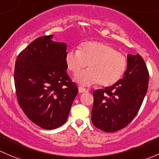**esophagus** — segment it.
<instances>
[{
  "label": "esophagus",
  "instance_id": "34e87169",
  "mask_svg": "<svg viewBox=\"0 0 159 159\" xmlns=\"http://www.w3.org/2000/svg\"><path fill=\"white\" fill-rule=\"evenodd\" d=\"M78 92H79V93H84V92H88V90L85 89V88H82V87H79V88H78Z\"/></svg>",
  "mask_w": 159,
  "mask_h": 159
}]
</instances>
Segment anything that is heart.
I'll return each mask as SVG.
<instances>
[{"instance_id": "1", "label": "heart", "mask_w": 159, "mask_h": 159, "mask_svg": "<svg viewBox=\"0 0 159 159\" xmlns=\"http://www.w3.org/2000/svg\"><path fill=\"white\" fill-rule=\"evenodd\" d=\"M66 67L77 74L88 65L89 69L80 72L75 80L81 85L97 84L102 87L115 84L123 78L127 68V58L113 46L101 42L82 43L78 49L68 50L65 56Z\"/></svg>"}]
</instances>
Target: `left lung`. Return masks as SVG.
<instances>
[{
	"instance_id": "left-lung-1",
	"label": "left lung",
	"mask_w": 159,
	"mask_h": 159,
	"mask_svg": "<svg viewBox=\"0 0 159 159\" xmlns=\"http://www.w3.org/2000/svg\"><path fill=\"white\" fill-rule=\"evenodd\" d=\"M148 85V71L139 54L127 56V68L123 78L105 89L93 91L91 120L107 133L118 131L136 116Z\"/></svg>"
}]
</instances>
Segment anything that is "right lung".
<instances>
[{"instance_id":"obj_1","label":"right lung","mask_w":159,"mask_h":159,"mask_svg":"<svg viewBox=\"0 0 159 159\" xmlns=\"http://www.w3.org/2000/svg\"><path fill=\"white\" fill-rule=\"evenodd\" d=\"M53 36L32 42L17 56L14 71L20 106L32 122L46 129L66 123L78 92L66 73L67 45L53 41Z\"/></svg>"}]
</instances>
